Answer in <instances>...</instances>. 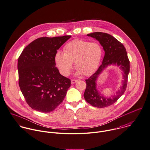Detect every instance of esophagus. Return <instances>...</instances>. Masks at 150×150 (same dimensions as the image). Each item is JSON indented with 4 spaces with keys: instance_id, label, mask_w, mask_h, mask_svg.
I'll return each mask as SVG.
<instances>
[{
    "instance_id": "34e87169",
    "label": "esophagus",
    "mask_w": 150,
    "mask_h": 150,
    "mask_svg": "<svg viewBox=\"0 0 150 150\" xmlns=\"http://www.w3.org/2000/svg\"><path fill=\"white\" fill-rule=\"evenodd\" d=\"M77 81H78V80H76V79H71V84H74V83H76Z\"/></svg>"
}]
</instances>
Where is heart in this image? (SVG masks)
I'll return each mask as SVG.
<instances>
[{
    "mask_svg": "<svg viewBox=\"0 0 150 150\" xmlns=\"http://www.w3.org/2000/svg\"><path fill=\"white\" fill-rule=\"evenodd\" d=\"M64 53H56L54 60L60 72L68 76L72 68V63L79 73L84 76L92 75L100 65L102 56V49L96 42H89L75 39L64 47Z\"/></svg>",
    "mask_w": 150,
    "mask_h": 150,
    "instance_id": "heart-1",
    "label": "heart"
}]
</instances>
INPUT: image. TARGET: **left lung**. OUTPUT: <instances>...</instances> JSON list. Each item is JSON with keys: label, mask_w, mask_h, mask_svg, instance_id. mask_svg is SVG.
<instances>
[{"label": "left lung", "mask_w": 150, "mask_h": 150, "mask_svg": "<svg viewBox=\"0 0 150 150\" xmlns=\"http://www.w3.org/2000/svg\"><path fill=\"white\" fill-rule=\"evenodd\" d=\"M87 35L96 38L100 42L105 50V56L102 63L97 71L85 80L86 88L84 93V98L87 102L94 107L105 108L115 103L126 90L130 68L129 60L123 44L110 34L102 32H94L88 34ZM111 64H115L120 67L123 72L124 81L121 90L117 93V94L113 97L106 98L97 91L96 81L103 69Z\"/></svg>", "instance_id": "left-lung-1"}]
</instances>
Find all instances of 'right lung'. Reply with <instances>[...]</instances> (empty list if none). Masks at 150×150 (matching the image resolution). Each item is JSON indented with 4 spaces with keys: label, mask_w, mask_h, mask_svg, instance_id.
<instances>
[{
    "label": "right lung",
    "mask_w": 150,
    "mask_h": 150,
    "mask_svg": "<svg viewBox=\"0 0 150 150\" xmlns=\"http://www.w3.org/2000/svg\"><path fill=\"white\" fill-rule=\"evenodd\" d=\"M70 37L38 38L26 47L19 57V86L26 102L34 110L50 112L64 99L71 80L59 73L54 57Z\"/></svg>",
    "instance_id": "1"
}]
</instances>
